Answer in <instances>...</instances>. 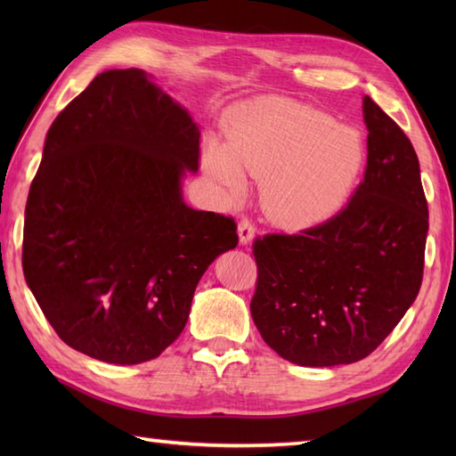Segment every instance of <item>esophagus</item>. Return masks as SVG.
Segmentation results:
<instances>
[{
    "label": "esophagus",
    "instance_id": "esophagus-1",
    "mask_svg": "<svg viewBox=\"0 0 456 456\" xmlns=\"http://www.w3.org/2000/svg\"><path fill=\"white\" fill-rule=\"evenodd\" d=\"M237 233H239L240 245H248L250 240L255 239V225L248 219H240L239 227H237Z\"/></svg>",
    "mask_w": 456,
    "mask_h": 456
}]
</instances>
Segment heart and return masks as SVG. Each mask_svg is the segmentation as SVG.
Instances as JSON below:
<instances>
[{
    "label": "heart",
    "mask_w": 456,
    "mask_h": 456,
    "mask_svg": "<svg viewBox=\"0 0 456 456\" xmlns=\"http://www.w3.org/2000/svg\"><path fill=\"white\" fill-rule=\"evenodd\" d=\"M201 164L229 198L263 178L260 201L284 227L304 229L341 208L364 164L362 134L284 98H258L231 115L225 141L208 139Z\"/></svg>",
    "instance_id": "b5f03b06"
}]
</instances>
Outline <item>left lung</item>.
Listing matches in <instances>:
<instances>
[{
    "label": "left lung",
    "instance_id": "obj_1",
    "mask_svg": "<svg viewBox=\"0 0 456 456\" xmlns=\"http://www.w3.org/2000/svg\"><path fill=\"white\" fill-rule=\"evenodd\" d=\"M366 172L346 208L299 235L258 237L250 314L265 343L299 366L362 361L419 294L429 211L405 133L362 100Z\"/></svg>",
    "mask_w": 456,
    "mask_h": 456
}]
</instances>
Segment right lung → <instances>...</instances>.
<instances>
[{"instance_id": "obj_1", "label": "right lung", "mask_w": 456, "mask_h": 456, "mask_svg": "<svg viewBox=\"0 0 456 456\" xmlns=\"http://www.w3.org/2000/svg\"><path fill=\"white\" fill-rule=\"evenodd\" d=\"M191 115L139 68L95 76L46 133L23 227V274L62 341L103 362L157 358L200 278L239 243L233 217L183 203Z\"/></svg>"}]
</instances>
